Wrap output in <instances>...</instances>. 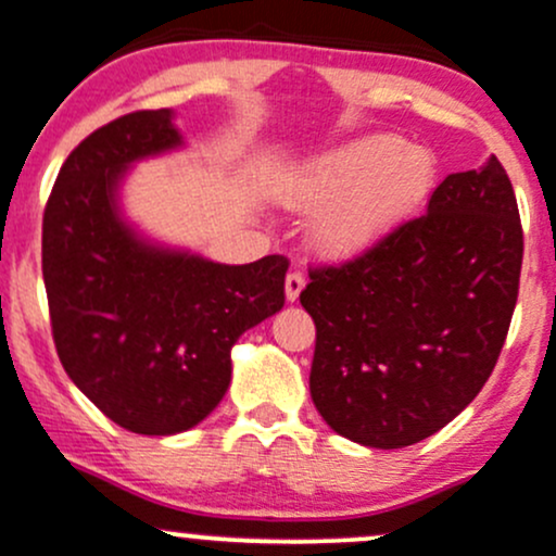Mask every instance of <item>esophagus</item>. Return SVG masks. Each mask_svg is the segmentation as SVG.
I'll return each instance as SVG.
<instances>
[{
    "instance_id": "1",
    "label": "esophagus",
    "mask_w": 556,
    "mask_h": 556,
    "mask_svg": "<svg viewBox=\"0 0 556 556\" xmlns=\"http://www.w3.org/2000/svg\"><path fill=\"white\" fill-rule=\"evenodd\" d=\"M306 288V277H303V271H290L288 279H285V298L288 301H298V295H301V290Z\"/></svg>"
}]
</instances>
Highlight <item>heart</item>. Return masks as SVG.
Wrapping results in <instances>:
<instances>
[{"label": "heart", "mask_w": 556, "mask_h": 556, "mask_svg": "<svg viewBox=\"0 0 556 556\" xmlns=\"http://www.w3.org/2000/svg\"><path fill=\"white\" fill-rule=\"evenodd\" d=\"M438 161L393 134H371L308 163L288 185L295 208H325L314 242L329 258H356L386 242L430 200Z\"/></svg>", "instance_id": "b5f03b06"}]
</instances>
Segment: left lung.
Masks as SVG:
<instances>
[{
	"instance_id": "left-lung-1",
	"label": "left lung",
	"mask_w": 556,
	"mask_h": 556,
	"mask_svg": "<svg viewBox=\"0 0 556 556\" xmlns=\"http://www.w3.org/2000/svg\"><path fill=\"white\" fill-rule=\"evenodd\" d=\"M522 268L515 189L496 155L448 174L427 213L301 292L316 325L311 399L338 435L404 448L446 427L509 332Z\"/></svg>"
}]
</instances>
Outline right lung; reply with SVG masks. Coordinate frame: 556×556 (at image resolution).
Returning <instances> with one entry per match:
<instances>
[{"label": "right lung", "instance_id": "obj_1", "mask_svg": "<svg viewBox=\"0 0 556 556\" xmlns=\"http://www.w3.org/2000/svg\"><path fill=\"white\" fill-rule=\"evenodd\" d=\"M168 108L91 131L41 224L52 338L76 388L124 430L176 435L227 393L231 345L285 306V255L213 264L139 237L118 208L131 163L185 144Z\"/></svg>", "mask_w": 556, "mask_h": 556}]
</instances>
